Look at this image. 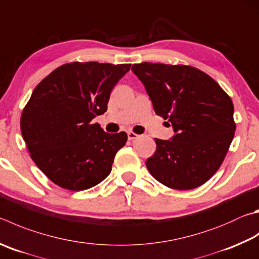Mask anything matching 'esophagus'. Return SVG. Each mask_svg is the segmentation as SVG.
Wrapping results in <instances>:
<instances>
[{
  "mask_svg": "<svg viewBox=\"0 0 259 259\" xmlns=\"http://www.w3.org/2000/svg\"><path fill=\"white\" fill-rule=\"evenodd\" d=\"M136 138H138V135L133 133V131H129V133H128V139L129 140H134Z\"/></svg>",
  "mask_w": 259,
  "mask_h": 259,
  "instance_id": "34e87169",
  "label": "esophagus"
}]
</instances>
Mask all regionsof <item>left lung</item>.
Listing matches in <instances>:
<instances>
[{"instance_id": "left-lung-1", "label": "left lung", "mask_w": 259, "mask_h": 259, "mask_svg": "<svg viewBox=\"0 0 259 259\" xmlns=\"http://www.w3.org/2000/svg\"><path fill=\"white\" fill-rule=\"evenodd\" d=\"M131 70L144 83L155 113L170 121L176 133L171 140L155 139L156 152L146 161L149 173L172 189L204 185L232 143L231 98L213 78L189 65L143 62Z\"/></svg>"}]
</instances>
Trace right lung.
Masks as SVG:
<instances>
[{
    "label": "right lung",
    "instance_id": "add662e5",
    "mask_svg": "<svg viewBox=\"0 0 259 259\" xmlns=\"http://www.w3.org/2000/svg\"><path fill=\"white\" fill-rule=\"evenodd\" d=\"M130 67L67 63L34 89L22 111L20 129L31 159L55 185L86 190L110 175L128 136L105 133L92 120L105 113L112 89Z\"/></svg>",
    "mask_w": 259,
    "mask_h": 259
}]
</instances>
